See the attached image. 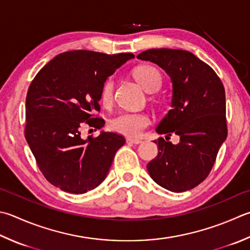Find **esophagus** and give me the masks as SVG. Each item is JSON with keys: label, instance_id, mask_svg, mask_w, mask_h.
Here are the masks:
<instances>
[{"label": "esophagus", "instance_id": "1", "mask_svg": "<svg viewBox=\"0 0 250 250\" xmlns=\"http://www.w3.org/2000/svg\"><path fill=\"white\" fill-rule=\"evenodd\" d=\"M126 141H127V143H128V144H134V145H139V144L143 143V140L137 139V138H130V137L127 138Z\"/></svg>", "mask_w": 250, "mask_h": 250}]
</instances>
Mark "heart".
I'll list each match as a JSON object with an SVG mask.
<instances>
[{"instance_id":"b5f03b06","label":"heart","mask_w":250,"mask_h":250,"mask_svg":"<svg viewBox=\"0 0 250 250\" xmlns=\"http://www.w3.org/2000/svg\"><path fill=\"white\" fill-rule=\"evenodd\" d=\"M134 78L146 91H158L162 84V76L158 68L151 65H140L133 72ZM114 81L106 78L101 87L100 98L103 104L109 105L113 101ZM150 124V117L143 112H122L110 121V128L126 136H137Z\"/></svg>"}]
</instances>
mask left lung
<instances>
[{"label":"left lung","mask_w":250,"mask_h":250,"mask_svg":"<svg viewBox=\"0 0 250 250\" xmlns=\"http://www.w3.org/2000/svg\"><path fill=\"white\" fill-rule=\"evenodd\" d=\"M137 59L166 70L172 82L171 110L155 128L167 134L154 143L159 153L147 164L149 175L174 192L189 190L206 180L228 136L223 83L208 64L190 52L150 49ZM171 133L180 143L167 142Z\"/></svg>","instance_id":"8db88e82"}]
</instances>
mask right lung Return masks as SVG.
Returning a JSON list of instances; mask_svg holds the SVG:
<instances>
[{"label":"right lung","instance_id":"obj_1","mask_svg":"<svg viewBox=\"0 0 250 250\" xmlns=\"http://www.w3.org/2000/svg\"><path fill=\"white\" fill-rule=\"evenodd\" d=\"M134 58L131 53L68 51L36 75L26 98L25 137L52 185L70 194H84L105 180L125 139L110 131L84 139L81 129L86 124L97 129L104 126V120L95 117L100 112L102 84Z\"/></svg>","mask_w":250,"mask_h":250}]
</instances>
